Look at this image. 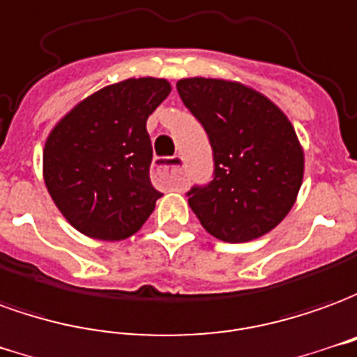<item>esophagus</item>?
Here are the masks:
<instances>
[{
    "mask_svg": "<svg viewBox=\"0 0 357 357\" xmlns=\"http://www.w3.org/2000/svg\"><path fill=\"white\" fill-rule=\"evenodd\" d=\"M153 176L158 178L161 184H169L173 188H183L186 184V176H184V159L181 155H173V158L159 161L155 169H153Z\"/></svg>",
    "mask_w": 357,
    "mask_h": 357,
    "instance_id": "esophagus-1",
    "label": "esophagus"
}]
</instances>
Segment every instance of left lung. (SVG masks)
<instances>
[{
    "instance_id": "8db88e82",
    "label": "left lung",
    "mask_w": 357,
    "mask_h": 357,
    "mask_svg": "<svg viewBox=\"0 0 357 357\" xmlns=\"http://www.w3.org/2000/svg\"><path fill=\"white\" fill-rule=\"evenodd\" d=\"M176 90L213 148V181L188 192L202 227L223 242L273 231L304 178V150L292 123L267 96L234 80L183 78Z\"/></svg>"
}]
</instances>
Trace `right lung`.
Wrapping results in <instances>:
<instances>
[{
	"mask_svg": "<svg viewBox=\"0 0 357 357\" xmlns=\"http://www.w3.org/2000/svg\"><path fill=\"white\" fill-rule=\"evenodd\" d=\"M171 93L165 78H126L77 103L44 148V183L78 232L125 240L142 229L161 198L150 181L146 121Z\"/></svg>",
	"mask_w": 357,
	"mask_h": 357,
	"instance_id": "1",
	"label": "right lung"
}]
</instances>
